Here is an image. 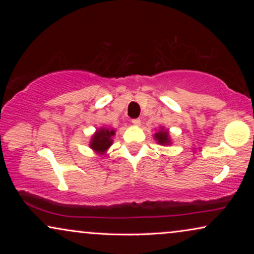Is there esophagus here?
I'll return each mask as SVG.
<instances>
[{
  "instance_id": "obj_1",
  "label": "esophagus",
  "mask_w": 254,
  "mask_h": 254,
  "mask_svg": "<svg viewBox=\"0 0 254 254\" xmlns=\"http://www.w3.org/2000/svg\"><path fill=\"white\" fill-rule=\"evenodd\" d=\"M131 124H133L134 126H140L141 120L140 119H133V120H131Z\"/></svg>"
}]
</instances>
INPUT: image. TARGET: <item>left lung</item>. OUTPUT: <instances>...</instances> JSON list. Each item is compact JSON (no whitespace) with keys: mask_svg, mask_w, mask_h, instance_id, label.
Returning a JSON list of instances; mask_svg holds the SVG:
<instances>
[{"mask_svg":"<svg viewBox=\"0 0 254 254\" xmlns=\"http://www.w3.org/2000/svg\"><path fill=\"white\" fill-rule=\"evenodd\" d=\"M154 138L158 144L161 145H170L172 144V140L170 137L169 129H166L165 127H159L158 130L154 134Z\"/></svg>","mask_w":254,"mask_h":254,"instance_id":"1","label":"left lung"}]
</instances>
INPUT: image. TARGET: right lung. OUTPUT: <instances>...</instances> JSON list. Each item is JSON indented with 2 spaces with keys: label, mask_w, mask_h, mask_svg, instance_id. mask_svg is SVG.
<instances>
[{
  "label": "right lung",
  "mask_w": 254,
  "mask_h": 254,
  "mask_svg": "<svg viewBox=\"0 0 254 254\" xmlns=\"http://www.w3.org/2000/svg\"><path fill=\"white\" fill-rule=\"evenodd\" d=\"M116 135V129L112 127H100L97 128L95 133L90 138L89 147L95 151L97 155L104 156L113 144V137Z\"/></svg>",
  "instance_id": "obj_1"
}]
</instances>
